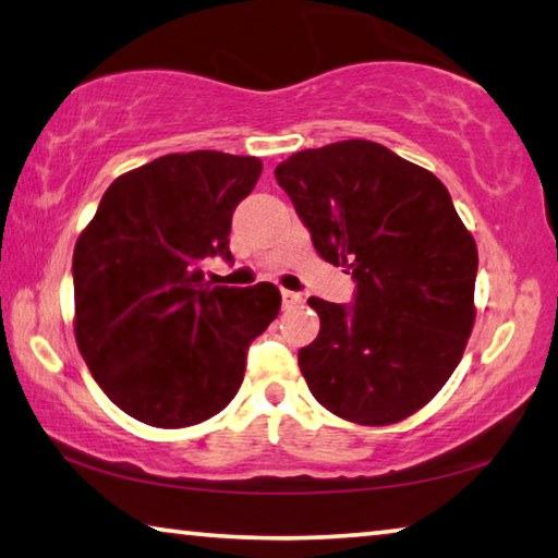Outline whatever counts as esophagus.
Here are the masks:
<instances>
[{"mask_svg":"<svg viewBox=\"0 0 558 558\" xmlns=\"http://www.w3.org/2000/svg\"><path fill=\"white\" fill-rule=\"evenodd\" d=\"M302 302L300 292H292V290H282V307H295Z\"/></svg>","mask_w":558,"mask_h":558,"instance_id":"34e87169","label":"esophagus"}]
</instances>
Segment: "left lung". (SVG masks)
<instances>
[{"label":"left lung","instance_id":"left-lung-1","mask_svg":"<svg viewBox=\"0 0 558 558\" xmlns=\"http://www.w3.org/2000/svg\"><path fill=\"white\" fill-rule=\"evenodd\" d=\"M319 256L352 272L354 302L310 298L319 335L298 352L339 418L389 426L450 379L475 323L477 245L436 174L369 140L302 149L276 167Z\"/></svg>","mask_w":558,"mask_h":558}]
</instances>
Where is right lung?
Wrapping results in <instances>:
<instances>
[{
    "instance_id": "1",
    "label": "right lung",
    "mask_w": 558,
    "mask_h": 558,
    "mask_svg": "<svg viewBox=\"0 0 558 558\" xmlns=\"http://www.w3.org/2000/svg\"><path fill=\"white\" fill-rule=\"evenodd\" d=\"M258 157L196 149L118 177L73 251L75 342L93 379L132 418L184 428L239 391L253 339L278 317L272 282L226 288L202 263L229 248Z\"/></svg>"
}]
</instances>
